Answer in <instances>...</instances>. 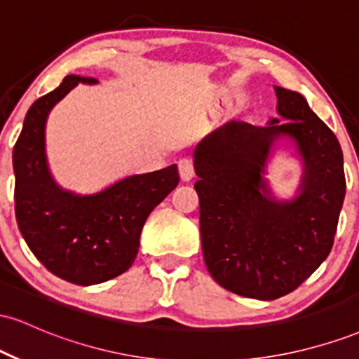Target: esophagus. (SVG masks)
<instances>
[{"label": "esophagus", "instance_id": "obj_1", "mask_svg": "<svg viewBox=\"0 0 359 359\" xmlns=\"http://www.w3.org/2000/svg\"><path fill=\"white\" fill-rule=\"evenodd\" d=\"M177 165H179L180 179H182L184 182H189V180L194 179L196 172H194V162L191 158H180Z\"/></svg>", "mask_w": 359, "mask_h": 359}]
</instances>
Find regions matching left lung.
Segmentation results:
<instances>
[{"label": "left lung", "mask_w": 359, "mask_h": 359, "mask_svg": "<svg viewBox=\"0 0 359 359\" xmlns=\"http://www.w3.org/2000/svg\"><path fill=\"white\" fill-rule=\"evenodd\" d=\"M280 118L228 121L194 150L201 240L211 277L233 294L273 300L295 290L331 253L346 194L336 135L295 90L275 86ZM288 136L304 162L299 194L277 201L262 179L273 143Z\"/></svg>", "instance_id": "8db88e82"}]
</instances>
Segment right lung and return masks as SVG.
Masks as SVG:
<instances>
[{"instance_id": "obj_1", "label": "right lung", "mask_w": 359, "mask_h": 359, "mask_svg": "<svg viewBox=\"0 0 359 359\" xmlns=\"http://www.w3.org/2000/svg\"><path fill=\"white\" fill-rule=\"evenodd\" d=\"M79 82L97 84V79L67 76L25 116L13 148L15 214L23 240L45 269L76 285H94L133 265L148 214L180 179L177 165H170L130 175L89 196L59 187L45 155V123Z\"/></svg>"}]
</instances>
